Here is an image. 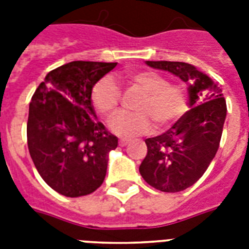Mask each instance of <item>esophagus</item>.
<instances>
[{
  "instance_id": "1",
  "label": "esophagus",
  "mask_w": 249,
  "mask_h": 249,
  "mask_svg": "<svg viewBox=\"0 0 249 249\" xmlns=\"http://www.w3.org/2000/svg\"><path fill=\"white\" fill-rule=\"evenodd\" d=\"M119 143H120V146H126L129 143V140H126V138H120Z\"/></svg>"
}]
</instances>
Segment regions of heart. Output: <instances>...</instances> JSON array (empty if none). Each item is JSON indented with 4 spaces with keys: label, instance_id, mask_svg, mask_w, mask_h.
<instances>
[{
    "label": "heart",
    "instance_id": "heart-1",
    "mask_svg": "<svg viewBox=\"0 0 249 249\" xmlns=\"http://www.w3.org/2000/svg\"><path fill=\"white\" fill-rule=\"evenodd\" d=\"M132 83L144 93L137 106L140 112H121L109 123L119 136H141L151 132L155 123L160 128L173 124L187 108V95L181 85L169 84L168 79L156 72H138ZM121 93L112 76H105L94 85L91 102L102 116L109 117L120 105Z\"/></svg>",
    "mask_w": 249,
    "mask_h": 249
}]
</instances>
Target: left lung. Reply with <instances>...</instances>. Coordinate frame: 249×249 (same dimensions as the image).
I'll use <instances>...</instances> for the list:
<instances>
[{
  "mask_svg": "<svg viewBox=\"0 0 249 249\" xmlns=\"http://www.w3.org/2000/svg\"><path fill=\"white\" fill-rule=\"evenodd\" d=\"M146 64L187 84L190 109L161 136L144 140L147 155L140 165L148 185L164 193H178L193 186L216 156L226 101L217 84L193 64L168 60H146Z\"/></svg>",
  "mask_w": 249,
  "mask_h": 249,
  "instance_id": "left-lung-1",
  "label": "left lung"
}]
</instances>
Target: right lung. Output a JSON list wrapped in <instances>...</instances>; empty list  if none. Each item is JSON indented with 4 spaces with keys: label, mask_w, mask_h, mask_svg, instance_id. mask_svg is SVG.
<instances>
[{
    "label": "right lung",
    "mask_w": 249,
    "mask_h": 249,
    "mask_svg": "<svg viewBox=\"0 0 249 249\" xmlns=\"http://www.w3.org/2000/svg\"><path fill=\"white\" fill-rule=\"evenodd\" d=\"M116 64H63L49 72L29 103V154L42 179L64 196L91 194L105 181L117 137L98 121L91 90Z\"/></svg>",
    "instance_id": "add662e5"
}]
</instances>
